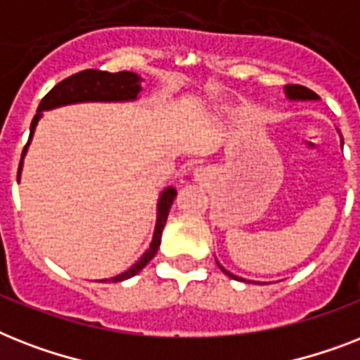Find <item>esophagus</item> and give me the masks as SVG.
Wrapping results in <instances>:
<instances>
[{
    "instance_id": "esophagus-1",
    "label": "esophagus",
    "mask_w": 360,
    "mask_h": 360,
    "mask_svg": "<svg viewBox=\"0 0 360 360\" xmlns=\"http://www.w3.org/2000/svg\"><path fill=\"white\" fill-rule=\"evenodd\" d=\"M209 175V169L207 168H196L194 169V179L196 181H205Z\"/></svg>"
}]
</instances>
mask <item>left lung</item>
<instances>
[{"label": "left lung", "instance_id": "8db88e82", "mask_svg": "<svg viewBox=\"0 0 360 360\" xmlns=\"http://www.w3.org/2000/svg\"><path fill=\"white\" fill-rule=\"evenodd\" d=\"M284 91H285V97L290 98V101H318V98H319L316 93L310 91L308 87H302V86H285ZM338 134H340V130H338ZM340 141H342V147H344V140H342V136H340ZM217 263H219V262H217ZM219 267H220V271H222L224 274H228L230 278L245 282V280L240 278V276H237V274L230 273V271H226V269L222 267L220 263H219ZM257 284H259V282H257Z\"/></svg>", "mask_w": 360, "mask_h": 360}]
</instances>
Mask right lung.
Returning a JSON list of instances; mask_svg holds the SVG:
<instances>
[{
	"mask_svg": "<svg viewBox=\"0 0 360 360\" xmlns=\"http://www.w3.org/2000/svg\"><path fill=\"white\" fill-rule=\"evenodd\" d=\"M141 91V78L136 72H129V70H121V72H106V70H82L76 75L65 78L63 82H59L58 86H53L50 89L46 97L42 98L39 108H37V115L31 121L30 129V140L25 143L24 151H22V160L18 166V181L20 174H22V164H24V157L30 147V141L35 134L37 123L42 117L44 110H53L59 106H67V104L76 103H127V101H136ZM177 191L174 186L164 188L157 203V224H155V233H153V240L149 248L143 252V256L124 273L112 276V278H104L103 282H123V280L134 276L146 267L147 263L151 262L155 254H157L158 246H160V237H162L164 224L168 219L169 207L174 203Z\"/></svg>",
	"mask_w": 360,
	"mask_h": 360,
	"instance_id": "right-lung-1",
	"label": "right lung"
}]
</instances>
